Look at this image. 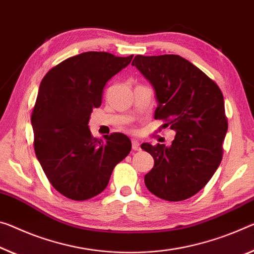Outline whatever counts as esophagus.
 I'll return each instance as SVG.
<instances>
[{"instance_id":"34e87169","label":"esophagus","mask_w":254,"mask_h":254,"mask_svg":"<svg viewBox=\"0 0 254 254\" xmlns=\"http://www.w3.org/2000/svg\"><path fill=\"white\" fill-rule=\"evenodd\" d=\"M132 149L133 150H140V143L138 140H132Z\"/></svg>"}]
</instances>
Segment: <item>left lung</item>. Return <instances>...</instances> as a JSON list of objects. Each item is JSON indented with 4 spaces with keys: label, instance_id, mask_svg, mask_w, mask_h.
<instances>
[{
    "label": "left lung",
    "instance_id": "1",
    "mask_svg": "<svg viewBox=\"0 0 254 254\" xmlns=\"http://www.w3.org/2000/svg\"><path fill=\"white\" fill-rule=\"evenodd\" d=\"M132 65L154 87L158 102L155 119L176 132L170 147L141 144L155 160L144 184L160 199L191 198L210 181L223 158L228 123L221 90L179 55H136Z\"/></svg>",
    "mask_w": 254,
    "mask_h": 254
}]
</instances>
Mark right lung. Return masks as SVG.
I'll return each mask as SVG.
<instances>
[{
  "mask_svg": "<svg viewBox=\"0 0 254 254\" xmlns=\"http://www.w3.org/2000/svg\"><path fill=\"white\" fill-rule=\"evenodd\" d=\"M132 58L86 52L52 67L40 82L31 113L35 152L48 181L66 198L83 201L99 194L130 154L126 134L96 139L88 123L106 82Z\"/></svg>",
  "mask_w": 254,
  "mask_h": 254,
  "instance_id": "add662e5",
  "label": "right lung"
}]
</instances>
